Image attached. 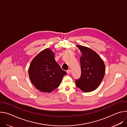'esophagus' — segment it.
Segmentation results:
<instances>
[{
  "mask_svg": "<svg viewBox=\"0 0 127 127\" xmlns=\"http://www.w3.org/2000/svg\"><path fill=\"white\" fill-rule=\"evenodd\" d=\"M66 72L67 73V74H70V72H71V70L70 69H68L67 71H66Z\"/></svg>",
  "mask_w": 127,
  "mask_h": 127,
  "instance_id": "obj_1",
  "label": "esophagus"
}]
</instances>
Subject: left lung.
I'll return each mask as SVG.
<instances>
[{
    "label": "left lung",
    "mask_w": 127,
    "mask_h": 127,
    "mask_svg": "<svg viewBox=\"0 0 127 127\" xmlns=\"http://www.w3.org/2000/svg\"><path fill=\"white\" fill-rule=\"evenodd\" d=\"M82 53L80 58L81 74L75 80L76 86L85 93L96 89L102 80L105 65L98 54L89 48L76 46Z\"/></svg>",
    "instance_id": "obj_1"
}]
</instances>
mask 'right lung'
<instances>
[{
    "label": "right lung",
    "instance_id": "obj_1",
    "mask_svg": "<svg viewBox=\"0 0 127 127\" xmlns=\"http://www.w3.org/2000/svg\"><path fill=\"white\" fill-rule=\"evenodd\" d=\"M54 56L52 51L47 48L40 52L30 64V78L35 88L42 92H52L59 86L66 74Z\"/></svg>",
    "mask_w": 127,
    "mask_h": 127
}]
</instances>
